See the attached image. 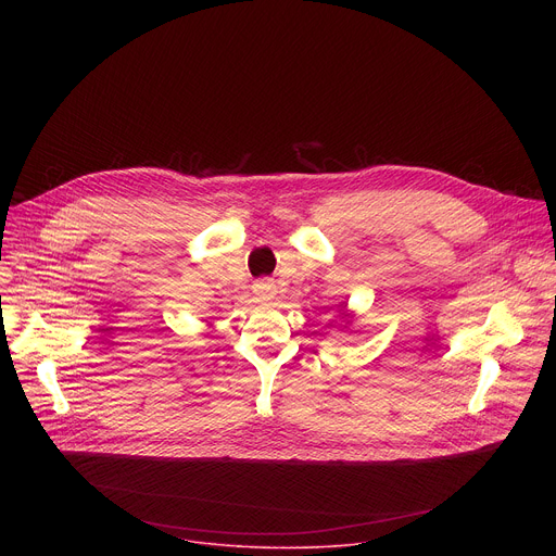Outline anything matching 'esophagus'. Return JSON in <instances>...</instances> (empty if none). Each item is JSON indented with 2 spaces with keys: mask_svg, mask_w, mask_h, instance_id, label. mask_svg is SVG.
Wrapping results in <instances>:
<instances>
[{
  "mask_svg": "<svg viewBox=\"0 0 556 556\" xmlns=\"http://www.w3.org/2000/svg\"><path fill=\"white\" fill-rule=\"evenodd\" d=\"M275 292H277V288H275V283L268 281V279L255 283V294H257L260 299H270Z\"/></svg>",
  "mask_w": 556,
  "mask_h": 556,
  "instance_id": "1",
  "label": "esophagus"
}]
</instances>
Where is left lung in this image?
I'll list each match as a JSON object with an SVG mask.
<instances>
[{
    "instance_id": "1",
    "label": "left lung",
    "mask_w": 556,
    "mask_h": 556,
    "mask_svg": "<svg viewBox=\"0 0 556 556\" xmlns=\"http://www.w3.org/2000/svg\"><path fill=\"white\" fill-rule=\"evenodd\" d=\"M339 319H341V321H345V328H348V326L352 324V319H354V314H352V312L348 309V305L343 307V312H339Z\"/></svg>"
}]
</instances>
